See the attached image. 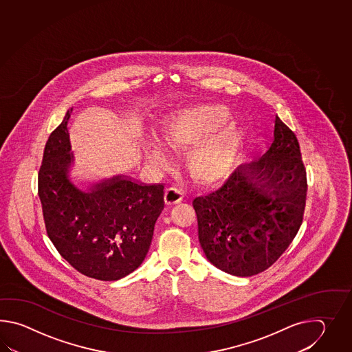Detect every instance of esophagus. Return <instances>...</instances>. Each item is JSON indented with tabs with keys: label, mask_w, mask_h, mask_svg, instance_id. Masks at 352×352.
<instances>
[{
	"label": "esophagus",
	"mask_w": 352,
	"mask_h": 352,
	"mask_svg": "<svg viewBox=\"0 0 352 352\" xmlns=\"http://www.w3.org/2000/svg\"><path fill=\"white\" fill-rule=\"evenodd\" d=\"M165 199L167 204H179L184 199V191L177 187H168L166 190Z\"/></svg>",
	"instance_id": "obj_1"
}]
</instances>
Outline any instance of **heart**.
I'll return each instance as SVG.
<instances>
[{
  "label": "heart",
  "mask_w": 352,
  "mask_h": 352,
  "mask_svg": "<svg viewBox=\"0 0 352 352\" xmlns=\"http://www.w3.org/2000/svg\"><path fill=\"white\" fill-rule=\"evenodd\" d=\"M230 109L221 103H208L181 109L165 126L166 142L177 150H188L187 170L201 182H215L230 171L249 137L240 120H230ZM142 150L152 164L162 165L167 148L157 135L142 142Z\"/></svg>",
  "instance_id": "heart-1"
}]
</instances>
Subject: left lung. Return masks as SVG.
<instances>
[{
    "label": "left lung",
    "instance_id": "left-lung-1",
    "mask_svg": "<svg viewBox=\"0 0 352 352\" xmlns=\"http://www.w3.org/2000/svg\"><path fill=\"white\" fill-rule=\"evenodd\" d=\"M298 140L276 117L274 141L215 191L195 197L199 241L217 268L250 277L277 262L294 239L306 206Z\"/></svg>",
    "mask_w": 352,
    "mask_h": 352
}]
</instances>
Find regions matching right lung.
<instances>
[{"mask_svg": "<svg viewBox=\"0 0 352 352\" xmlns=\"http://www.w3.org/2000/svg\"><path fill=\"white\" fill-rule=\"evenodd\" d=\"M67 111L52 132L38 177L47 236L59 254L87 277L117 280L142 264L155 223L165 208L164 185H143L123 176L104 179L90 191L70 182Z\"/></svg>", "mask_w": 352, "mask_h": 352, "instance_id": "obj_1", "label": "right lung"}]
</instances>
